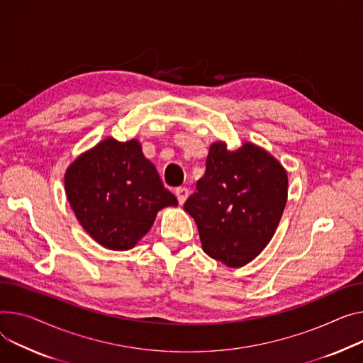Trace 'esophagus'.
Wrapping results in <instances>:
<instances>
[{
  "label": "esophagus",
  "instance_id": "obj_1",
  "mask_svg": "<svg viewBox=\"0 0 363 363\" xmlns=\"http://www.w3.org/2000/svg\"><path fill=\"white\" fill-rule=\"evenodd\" d=\"M175 196H177L179 204H184L185 200H186L188 196H189V189L185 188V186H179V188L175 189Z\"/></svg>",
  "mask_w": 363,
  "mask_h": 363
}]
</instances>
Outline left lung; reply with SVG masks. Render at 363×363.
<instances>
[{"mask_svg":"<svg viewBox=\"0 0 363 363\" xmlns=\"http://www.w3.org/2000/svg\"><path fill=\"white\" fill-rule=\"evenodd\" d=\"M287 172L267 150L251 141L229 150L214 141L206 174L184 210L196 220L203 251L238 269L269 245L287 201Z\"/></svg>","mask_w":363,"mask_h":363,"instance_id":"1","label":"left lung"}]
</instances>
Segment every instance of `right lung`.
Masks as SVG:
<instances>
[{
    "label": "right lung",
    "mask_w": 363,
    "mask_h": 363,
    "mask_svg": "<svg viewBox=\"0 0 363 363\" xmlns=\"http://www.w3.org/2000/svg\"><path fill=\"white\" fill-rule=\"evenodd\" d=\"M64 185L83 229L112 251L134 248L159 210L178 206L137 138L99 141L67 167Z\"/></svg>",
    "instance_id": "add662e5"
}]
</instances>
